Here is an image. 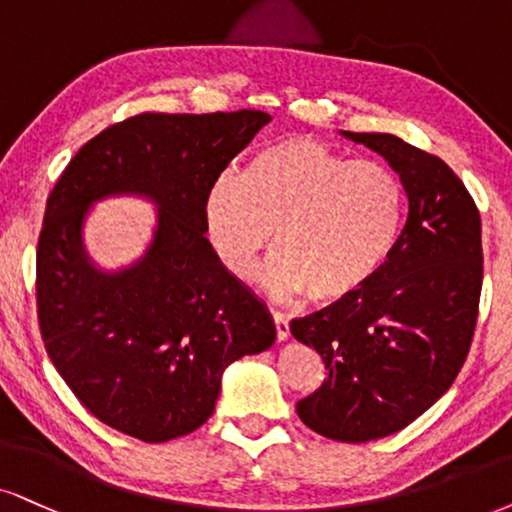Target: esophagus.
<instances>
[{
  "instance_id": "esophagus-1",
  "label": "esophagus",
  "mask_w": 512,
  "mask_h": 512,
  "mask_svg": "<svg viewBox=\"0 0 512 512\" xmlns=\"http://www.w3.org/2000/svg\"><path fill=\"white\" fill-rule=\"evenodd\" d=\"M274 328H276V338H278V342L288 340V335H290V323H288L286 316L274 312Z\"/></svg>"
}]
</instances>
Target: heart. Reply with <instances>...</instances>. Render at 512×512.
I'll return each instance as SVG.
<instances>
[{
    "mask_svg": "<svg viewBox=\"0 0 512 512\" xmlns=\"http://www.w3.org/2000/svg\"><path fill=\"white\" fill-rule=\"evenodd\" d=\"M404 186L378 160H349L312 137L260 148L241 179L222 174L203 198V224L222 267L248 276L269 248L274 295L338 304L366 288L397 248Z\"/></svg>",
    "mask_w": 512,
    "mask_h": 512,
    "instance_id": "obj_1",
    "label": "heart"
}]
</instances>
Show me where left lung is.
Here are the masks:
<instances>
[{
  "mask_svg": "<svg viewBox=\"0 0 512 512\" xmlns=\"http://www.w3.org/2000/svg\"><path fill=\"white\" fill-rule=\"evenodd\" d=\"M399 174L406 222L380 274L345 302L290 321L326 380L297 401L307 428L338 442L399 432L456 380L482 293L480 212L454 170L394 134L342 132Z\"/></svg>",
  "mask_w": 512,
  "mask_h": 512,
  "instance_id": "obj_1",
  "label": "left lung"
}]
</instances>
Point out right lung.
<instances>
[{
  "mask_svg": "<svg viewBox=\"0 0 512 512\" xmlns=\"http://www.w3.org/2000/svg\"><path fill=\"white\" fill-rule=\"evenodd\" d=\"M271 118L262 111L141 113L87 141L47 198L37 243V319L51 364L84 409L141 442H170L215 411L222 373L276 340L267 307L205 238L203 198ZM151 197L159 224L144 258L93 267L88 208Z\"/></svg>",
  "mask_w": 512,
  "mask_h": 512,
  "instance_id": "1",
  "label": "right lung"
}]
</instances>
